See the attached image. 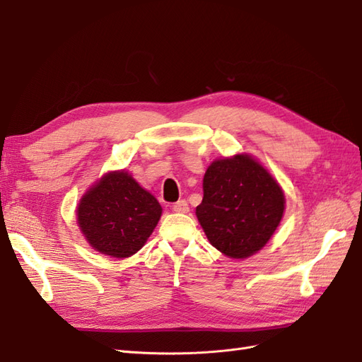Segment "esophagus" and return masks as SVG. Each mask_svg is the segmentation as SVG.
<instances>
[{"mask_svg":"<svg viewBox=\"0 0 362 362\" xmlns=\"http://www.w3.org/2000/svg\"><path fill=\"white\" fill-rule=\"evenodd\" d=\"M172 210L175 211V213H189V204H187V201L185 199H181V201H178V202H175L173 205H172Z\"/></svg>","mask_w":362,"mask_h":362,"instance_id":"1","label":"esophagus"}]
</instances>
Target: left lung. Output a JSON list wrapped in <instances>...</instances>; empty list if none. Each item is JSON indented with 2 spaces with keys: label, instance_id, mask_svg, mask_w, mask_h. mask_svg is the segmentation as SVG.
Returning <instances> with one entry per match:
<instances>
[{
  "label": "left lung",
  "instance_id": "8db88e82",
  "mask_svg": "<svg viewBox=\"0 0 362 362\" xmlns=\"http://www.w3.org/2000/svg\"><path fill=\"white\" fill-rule=\"evenodd\" d=\"M202 187L196 216L216 249L242 259L266 246L281 222L286 198L257 160L238 154L213 161Z\"/></svg>",
  "mask_w": 362,
  "mask_h": 362
}]
</instances>
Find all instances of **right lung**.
Instances as JSON below:
<instances>
[{
    "mask_svg": "<svg viewBox=\"0 0 362 362\" xmlns=\"http://www.w3.org/2000/svg\"><path fill=\"white\" fill-rule=\"evenodd\" d=\"M158 201L125 170L110 172L86 192L76 221L89 245L104 255L127 258L144 247L161 216Z\"/></svg>",
    "mask_w": 362,
    "mask_h": 362,
    "instance_id": "right-lung-1",
    "label": "right lung"
}]
</instances>
